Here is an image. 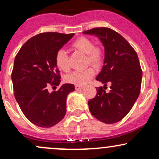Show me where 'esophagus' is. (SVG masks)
<instances>
[{"instance_id":"34e87169","label":"esophagus","mask_w":159,"mask_h":159,"mask_svg":"<svg viewBox=\"0 0 159 159\" xmlns=\"http://www.w3.org/2000/svg\"><path fill=\"white\" fill-rule=\"evenodd\" d=\"M75 88L76 90H81L84 89V87H82V86H79V85H75Z\"/></svg>"}]
</instances>
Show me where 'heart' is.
I'll list each match as a JSON object with an SVG mask.
<instances>
[{"label": "heart", "mask_w": 159, "mask_h": 159, "mask_svg": "<svg viewBox=\"0 0 159 159\" xmlns=\"http://www.w3.org/2000/svg\"><path fill=\"white\" fill-rule=\"evenodd\" d=\"M72 47L87 55V63H90L96 67H99L102 64L104 61L102 50L99 47L94 46L93 43L88 38L85 36L78 37L72 43ZM55 63L57 66L62 71L66 72L69 70L68 55L63 49H59L57 51ZM94 75L95 70L93 68L89 67L83 70H78L72 72L67 76L66 81L69 84L84 86L88 83Z\"/></svg>", "instance_id": "1"}]
</instances>
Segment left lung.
I'll return each mask as SVG.
<instances>
[{
    "label": "left lung",
    "mask_w": 159,
    "mask_h": 159,
    "mask_svg": "<svg viewBox=\"0 0 159 159\" xmlns=\"http://www.w3.org/2000/svg\"><path fill=\"white\" fill-rule=\"evenodd\" d=\"M96 35L105 47L102 69L96 80L107 85L111 84L110 92L102 87H96V96L88 102L91 114L107 124L119 122L125 117L138 98L142 80L138 54L132 45L117 32L108 27H96L83 32Z\"/></svg>",
    "instance_id": "8db88e82"
}]
</instances>
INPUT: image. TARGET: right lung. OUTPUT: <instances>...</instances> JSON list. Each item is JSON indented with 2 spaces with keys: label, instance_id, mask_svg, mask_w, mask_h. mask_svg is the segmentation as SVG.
I'll return each instance as SVG.
<instances>
[{
  "label": "right lung",
  "instance_id": "right-lung-1",
  "mask_svg": "<svg viewBox=\"0 0 159 159\" xmlns=\"http://www.w3.org/2000/svg\"><path fill=\"white\" fill-rule=\"evenodd\" d=\"M73 36L56 32L37 34L27 40L15 57L14 96L27 120L37 126L52 127L66 115L67 95L75 90L74 85L65 84L52 93L48 87L60 84L55 54Z\"/></svg>",
  "mask_w": 159,
  "mask_h": 159
}]
</instances>
